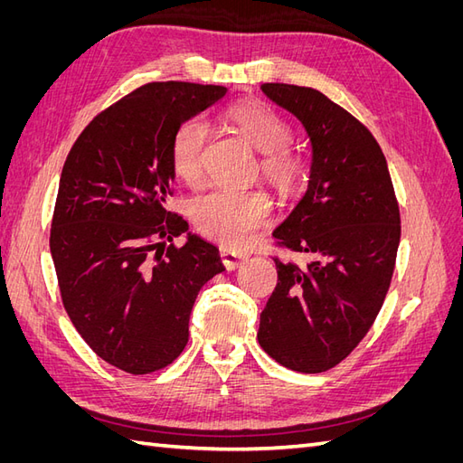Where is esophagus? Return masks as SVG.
Instances as JSON below:
<instances>
[{"mask_svg": "<svg viewBox=\"0 0 463 463\" xmlns=\"http://www.w3.org/2000/svg\"><path fill=\"white\" fill-rule=\"evenodd\" d=\"M220 257H222L223 264H226L228 270H235L237 266H241L245 262L247 253H243V250H240V249H232V247L222 245L220 247Z\"/></svg>", "mask_w": 463, "mask_h": 463, "instance_id": "obj_1", "label": "esophagus"}]
</instances>
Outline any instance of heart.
<instances>
[{"label":"heart","instance_id":"b5f03b06","mask_svg":"<svg viewBox=\"0 0 463 463\" xmlns=\"http://www.w3.org/2000/svg\"><path fill=\"white\" fill-rule=\"evenodd\" d=\"M226 119L245 141L262 156V174L278 189L296 184L301 164L286 146L291 141L289 123L272 108L260 102L235 104L226 111ZM206 128L201 119H187L177 125L172 137L170 160L174 174L187 181H197L203 170V150ZM270 204L262 193L214 189L193 204V222L210 240L237 245L245 241L266 222Z\"/></svg>","mask_w":463,"mask_h":463}]
</instances>
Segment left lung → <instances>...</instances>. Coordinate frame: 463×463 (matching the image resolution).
<instances>
[{"label": "left lung", "instance_id": "1", "mask_svg": "<svg viewBox=\"0 0 463 463\" xmlns=\"http://www.w3.org/2000/svg\"><path fill=\"white\" fill-rule=\"evenodd\" d=\"M311 141L309 185L272 235L307 253L274 260L278 284L260 313L259 344L279 365L322 373L365 338L384 303L400 245V208L384 154L365 125L322 92L266 82Z\"/></svg>", "mask_w": 463, "mask_h": 463}]
</instances>
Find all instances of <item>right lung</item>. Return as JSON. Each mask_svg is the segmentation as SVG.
Returning a JSON list of instances; mask_svg holds the SVG:
<instances>
[{
  "instance_id": "right-lung-1",
  "label": "right lung",
  "mask_w": 463,
  "mask_h": 463,
  "mask_svg": "<svg viewBox=\"0 0 463 463\" xmlns=\"http://www.w3.org/2000/svg\"><path fill=\"white\" fill-rule=\"evenodd\" d=\"M226 87L148 82L98 114L63 164L50 250L63 307L92 352L131 374L184 352L201 288L223 269L216 245L167 213L179 123ZM185 232L184 248L166 241Z\"/></svg>"
}]
</instances>
